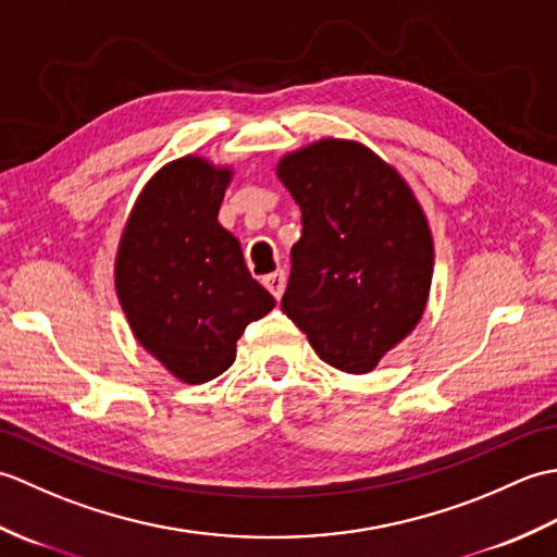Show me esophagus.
Returning a JSON list of instances; mask_svg holds the SVG:
<instances>
[{
  "mask_svg": "<svg viewBox=\"0 0 557 557\" xmlns=\"http://www.w3.org/2000/svg\"><path fill=\"white\" fill-rule=\"evenodd\" d=\"M263 285L272 294V297L280 299L282 292H285V272L277 270V272H272V275H265L263 277Z\"/></svg>",
  "mask_w": 557,
  "mask_h": 557,
  "instance_id": "obj_1",
  "label": "esophagus"
}]
</instances>
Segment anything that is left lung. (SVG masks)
Masks as SVG:
<instances>
[{
  "label": "left lung",
  "instance_id": "obj_1",
  "mask_svg": "<svg viewBox=\"0 0 557 557\" xmlns=\"http://www.w3.org/2000/svg\"><path fill=\"white\" fill-rule=\"evenodd\" d=\"M277 176L301 208L282 311L325 363L369 373L425 309L433 242L423 210L405 180L354 140L292 152Z\"/></svg>",
  "mask_w": 557,
  "mask_h": 557
}]
</instances>
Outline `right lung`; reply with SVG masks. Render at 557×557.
<instances>
[{
  "instance_id": "1",
  "label": "right lung",
  "mask_w": 557,
  "mask_h": 557,
  "mask_svg": "<svg viewBox=\"0 0 557 557\" xmlns=\"http://www.w3.org/2000/svg\"><path fill=\"white\" fill-rule=\"evenodd\" d=\"M230 176L191 156L170 162L140 194L116 256V294L136 339L191 385L227 371L246 325L275 306L218 222Z\"/></svg>"
}]
</instances>
